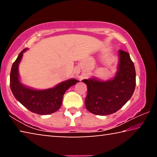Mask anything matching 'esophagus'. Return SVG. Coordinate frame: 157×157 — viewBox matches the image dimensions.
I'll return each mask as SVG.
<instances>
[{"label": "esophagus", "instance_id": "34e87169", "mask_svg": "<svg viewBox=\"0 0 157 157\" xmlns=\"http://www.w3.org/2000/svg\"><path fill=\"white\" fill-rule=\"evenodd\" d=\"M76 77L78 78H81L82 77V74L80 73V72H79V71H78V72L76 73Z\"/></svg>", "mask_w": 157, "mask_h": 157}]
</instances>
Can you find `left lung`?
Wrapping results in <instances>:
<instances>
[{
  "instance_id": "8db88e82",
  "label": "left lung",
  "mask_w": 157,
  "mask_h": 157,
  "mask_svg": "<svg viewBox=\"0 0 157 157\" xmlns=\"http://www.w3.org/2000/svg\"><path fill=\"white\" fill-rule=\"evenodd\" d=\"M87 86L85 106L89 112L107 116L118 111L134 94L136 71L129 54L118 50V63L114 78L102 81L92 78L82 80Z\"/></svg>"
}]
</instances>
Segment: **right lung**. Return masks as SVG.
<instances>
[{
	"label": "right lung",
	"mask_w": 157,
	"mask_h": 157,
	"mask_svg": "<svg viewBox=\"0 0 157 157\" xmlns=\"http://www.w3.org/2000/svg\"><path fill=\"white\" fill-rule=\"evenodd\" d=\"M27 50L23 49L12 64L10 72V88L12 94L18 102L32 112L39 115L54 113L62 106L66 91L79 81L73 78L69 79L60 82L55 87L44 90H36L25 86L20 81L18 65L23 52Z\"/></svg>",
	"instance_id": "1"
}]
</instances>
